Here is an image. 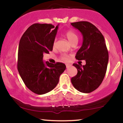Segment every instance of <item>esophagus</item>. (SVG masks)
Returning <instances> with one entry per match:
<instances>
[{
  "instance_id": "esophagus-1",
  "label": "esophagus",
  "mask_w": 123,
  "mask_h": 123,
  "mask_svg": "<svg viewBox=\"0 0 123 123\" xmlns=\"http://www.w3.org/2000/svg\"><path fill=\"white\" fill-rule=\"evenodd\" d=\"M70 65H69V64H66V68H70Z\"/></svg>"
}]
</instances>
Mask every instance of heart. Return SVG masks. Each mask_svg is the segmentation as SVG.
Returning <instances> with one entry per match:
<instances>
[{"mask_svg": "<svg viewBox=\"0 0 123 123\" xmlns=\"http://www.w3.org/2000/svg\"><path fill=\"white\" fill-rule=\"evenodd\" d=\"M65 36L71 44H72L74 43H77V42H78V36H77V35L76 34L74 31H68L67 32H66ZM55 40H54L53 43L54 47H55ZM61 59L63 61H68L69 59V57L67 55H62L61 56Z\"/></svg>", "mask_w": 123, "mask_h": 123, "instance_id": "obj_1", "label": "heart"}]
</instances>
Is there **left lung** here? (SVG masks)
Returning <instances> with one entry per match:
<instances>
[{"label":"left lung","mask_w":123,"mask_h":123,"mask_svg":"<svg viewBox=\"0 0 123 123\" xmlns=\"http://www.w3.org/2000/svg\"><path fill=\"white\" fill-rule=\"evenodd\" d=\"M83 35V44L76 55L77 60H85V65L73 63L77 74L71 79L79 91L90 93L101 85L106 72L109 54L104 37L95 25L87 21L71 23Z\"/></svg>","instance_id":"1"}]
</instances>
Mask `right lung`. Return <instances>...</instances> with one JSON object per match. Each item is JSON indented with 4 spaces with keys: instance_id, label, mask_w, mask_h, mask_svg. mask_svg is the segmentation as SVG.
Returning <instances> with one entry per match:
<instances>
[{
    "instance_id": "right-lung-1",
    "label": "right lung",
    "mask_w": 123,
    "mask_h": 123,
    "mask_svg": "<svg viewBox=\"0 0 123 123\" xmlns=\"http://www.w3.org/2000/svg\"><path fill=\"white\" fill-rule=\"evenodd\" d=\"M59 24H34L21 37L18 53L17 69L25 86L35 94L42 95L53 90L66 69L61 62L53 64L43 61V54L53 48Z\"/></svg>"
}]
</instances>
